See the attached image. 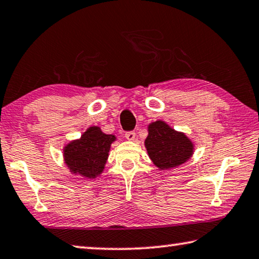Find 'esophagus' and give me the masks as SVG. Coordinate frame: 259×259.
<instances>
[{"mask_svg":"<svg viewBox=\"0 0 259 259\" xmlns=\"http://www.w3.org/2000/svg\"><path fill=\"white\" fill-rule=\"evenodd\" d=\"M125 138L128 140V141H134L135 138H137V134H135V132H127L125 134Z\"/></svg>","mask_w":259,"mask_h":259,"instance_id":"obj_1","label":"esophagus"}]
</instances>
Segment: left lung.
<instances>
[{
  "mask_svg": "<svg viewBox=\"0 0 259 259\" xmlns=\"http://www.w3.org/2000/svg\"><path fill=\"white\" fill-rule=\"evenodd\" d=\"M145 147L152 163L162 171L182 165L194 154L192 140L163 120H156L148 125Z\"/></svg>",
  "mask_w": 259,
  "mask_h": 259,
  "instance_id": "left-lung-1",
  "label": "left lung"
}]
</instances>
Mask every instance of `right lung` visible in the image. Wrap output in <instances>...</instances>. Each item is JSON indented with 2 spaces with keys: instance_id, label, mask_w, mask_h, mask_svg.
I'll use <instances>...</instances> for the list:
<instances>
[{
  "instance_id": "right-lung-1",
  "label": "right lung",
  "mask_w": 259,
  "mask_h": 259,
  "mask_svg": "<svg viewBox=\"0 0 259 259\" xmlns=\"http://www.w3.org/2000/svg\"><path fill=\"white\" fill-rule=\"evenodd\" d=\"M114 141V135L103 133L99 126H91L81 138L73 140L64 147V163L72 175L95 179L103 172L110 147Z\"/></svg>"
}]
</instances>
